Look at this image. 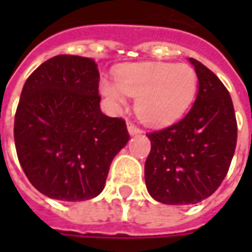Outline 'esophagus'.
<instances>
[{"label": "esophagus", "instance_id": "1", "mask_svg": "<svg viewBox=\"0 0 252 252\" xmlns=\"http://www.w3.org/2000/svg\"><path fill=\"white\" fill-rule=\"evenodd\" d=\"M127 131H129V134L130 136H137V134H141V130L136 126V125H133V123H127Z\"/></svg>", "mask_w": 252, "mask_h": 252}]
</instances>
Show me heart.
Segmentation results:
<instances>
[{"label": "heart", "instance_id": "heart-1", "mask_svg": "<svg viewBox=\"0 0 252 252\" xmlns=\"http://www.w3.org/2000/svg\"><path fill=\"white\" fill-rule=\"evenodd\" d=\"M115 82L101 80L102 96L116 109L126 106V95L136 98L137 116L153 126L181 118L198 90V75L185 63L127 64L116 70Z\"/></svg>", "mask_w": 252, "mask_h": 252}]
</instances>
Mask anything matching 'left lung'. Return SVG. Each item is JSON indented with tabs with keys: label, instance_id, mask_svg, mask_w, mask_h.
Listing matches in <instances>:
<instances>
[{
	"label": "left lung",
	"instance_id": "obj_1",
	"mask_svg": "<svg viewBox=\"0 0 252 252\" xmlns=\"http://www.w3.org/2000/svg\"><path fill=\"white\" fill-rule=\"evenodd\" d=\"M198 75V95L177 123L149 133L146 187L165 205H195L209 198L227 174L237 143L233 101L215 74L189 59Z\"/></svg>",
	"mask_w": 252,
	"mask_h": 252
}]
</instances>
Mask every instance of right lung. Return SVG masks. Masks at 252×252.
Returning a JSON list of instances; mask_svg holds the SVG:
<instances>
[{"instance_id":"1","label":"right lung","mask_w":252,"mask_h":252,"mask_svg":"<svg viewBox=\"0 0 252 252\" xmlns=\"http://www.w3.org/2000/svg\"><path fill=\"white\" fill-rule=\"evenodd\" d=\"M95 60L60 54L26 80L14 139L25 175L43 195L80 202L105 188L112 160L127 144L126 123L99 108Z\"/></svg>"}]
</instances>
